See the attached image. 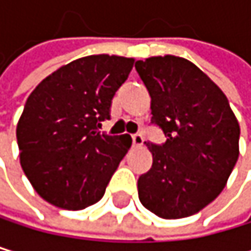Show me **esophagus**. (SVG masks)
Returning <instances> with one entry per match:
<instances>
[{"instance_id":"34e87169","label":"esophagus","mask_w":251,"mask_h":251,"mask_svg":"<svg viewBox=\"0 0 251 251\" xmlns=\"http://www.w3.org/2000/svg\"><path fill=\"white\" fill-rule=\"evenodd\" d=\"M143 141H144V138H143V135L140 132L132 135V144H134V146H141Z\"/></svg>"}]
</instances>
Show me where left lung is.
<instances>
[{
  "label": "left lung",
  "mask_w": 251,
  "mask_h": 251,
  "mask_svg": "<svg viewBox=\"0 0 251 251\" xmlns=\"http://www.w3.org/2000/svg\"><path fill=\"white\" fill-rule=\"evenodd\" d=\"M151 95V123L166 143L146 141L153 162L138 177V197L155 215L190 217L223 191L239 155V125L225 93L191 61L166 55L138 60Z\"/></svg>",
  "instance_id": "left-lung-1"
}]
</instances>
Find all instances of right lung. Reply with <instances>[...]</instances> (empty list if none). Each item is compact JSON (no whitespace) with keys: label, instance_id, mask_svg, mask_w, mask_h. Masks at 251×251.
<instances>
[{"label":"right lung","instance_id":"obj_1","mask_svg":"<svg viewBox=\"0 0 251 251\" xmlns=\"http://www.w3.org/2000/svg\"><path fill=\"white\" fill-rule=\"evenodd\" d=\"M134 60L78 58L46 76L28 96L16 128L21 166L37 194L78 211L99 201L131 137L99 131Z\"/></svg>","mask_w":251,"mask_h":251}]
</instances>
